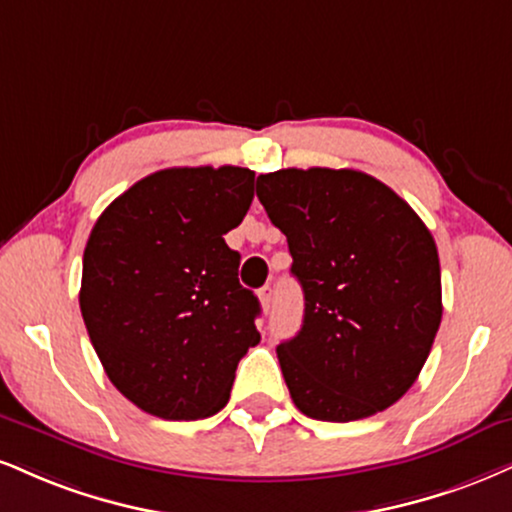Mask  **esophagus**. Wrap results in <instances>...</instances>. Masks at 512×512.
<instances>
[{
	"label": "esophagus",
	"mask_w": 512,
	"mask_h": 512,
	"mask_svg": "<svg viewBox=\"0 0 512 512\" xmlns=\"http://www.w3.org/2000/svg\"><path fill=\"white\" fill-rule=\"evenodd\" d=\"M272 286H269V283H267V286H262L260 288V293H257V295H260V303H262V310L264 312H267L269 310V307H272Z\"/></svg>",
	"instance_id": "34e87169"
}]
</instances>
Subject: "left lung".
<instances>
[{"mask_svg":"<svg viewBox=\"0 0 512 512\" xmlns=\"http://www.w3.org/2000/svg\"><path fill=\"white\" fill-rule=\"evenodd\" d=\"M257 197L288 240L303 326L276 348L303 415L353 422L405 396L441 324L436 243L403 197L353 169H279Z\"/></svg>","mask_w":512,"mask_h":512,"instance_id":"1","label":"left lung"}]
</instances>
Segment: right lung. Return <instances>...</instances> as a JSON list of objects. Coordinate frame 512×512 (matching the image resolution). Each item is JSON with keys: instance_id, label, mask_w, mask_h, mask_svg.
I'll use <instances>...</instances> for the list:
<instances>
[{"instance_id": "right-lung-1", "label": "right lung", "mask_w": 512, "mask_h": 512, "mask_svg": "<svg viewBox=\"0 0 512 512\" xmlns=\"http://www.w3.org/2000/svg\"><path fill=\"white\" fill-rule=\"evenodd\" d=\"M243 166H174L100 214L83 252L80 312L112 384L162 420L229 403L240 357L260 343L257 295L224 236L255 197Z\"/></svg>"}]
</instances>
